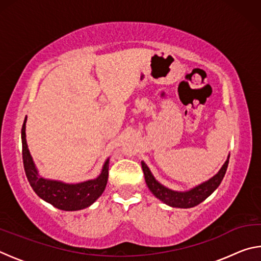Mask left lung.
I'll return each instance as SVG.
<instances>
[{"instance_id": "obj_1", "label": "left lung", "mask_w": 261, "mask_h": 261, "mask_svg": "<svg viewBox=\"0 0 261 261\" xmlns=\"http://www.w3.org/2000/svg\"><path fill=\"white\" fill-rule=\"evenodd\" d=\"M228 163L229 158L227 159V161L224 162V165L215 176H213V177L207 180V182H204L202 184L198 185V187L185 192L174 191V190L163 187L162 184L159 183L158 180L154 178L151 170H149V168L144 161H141V167H143L145 180H146L147 187L158 199H160L161 201L165 202V204L171 207L191 208V207L199 205L200 202L204 201L207 197H210L211 194L215 191L216 188H218L220 183L222 182L224 175H226Z\"/></svg>"}]
</instances>
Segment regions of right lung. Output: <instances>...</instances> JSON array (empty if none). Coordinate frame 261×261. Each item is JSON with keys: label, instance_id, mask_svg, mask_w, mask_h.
<instances>
[{"label": "right lung", "instance_id": "right-lung-1", "mask_svg": "<svg viewBox=\"0 0 261 261\" xmlns=\"http://www.w3.org/2000/svg\"><path fill=\"white\" fill-rule=\"evenodd\" d=\"M24 120L21 127V144H23V162L26 177L34 192L47 202L62 211H79L91 206L105 191L108 180L109 159L105 162L102 171L95 179L77 184H67L61 180H53L41 177L35 168L26 143Z\"/></svg>", "mask_w": 261, "mask_h": 261}]
</instances>
